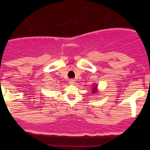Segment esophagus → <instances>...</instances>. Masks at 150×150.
Listing matches in <instances>:
<instances>
[{
    "label": "esophagus",
    "instance_id": "esophagus-1",
    "mask_svg": "<svg viewBox=\"0 0 150 150\" xmlns=\"http://www.w3.org/2000/svg\"><path fill=\"white\" fill-rule=\"evenodd\" d=\"M75 82V81L73 80V79H71V80H69V84H70V85H74Z\"/></svg>",
    "mask_w": 150,
    "mask_h": 150
}]
</instances>
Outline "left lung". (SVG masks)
I'll use <instances>...</instances> for the list:
<instances>
[{
  "mask_svg": "<svg viewBox=\"0 0 150 150\" xmlns=\"http://www.w3.org/2000/svg\"><path fill=\"white\" fill-rule=\"evenodd\" d=\"M92 94H97L98 92V88H97V85H96L95 84H94V85L92 86Z\"/></svg>",
  "mask_w": 150,
  "mask_h": 150,
  "instance_id": "1",
  "label": "left lung"
}]
</instances>
